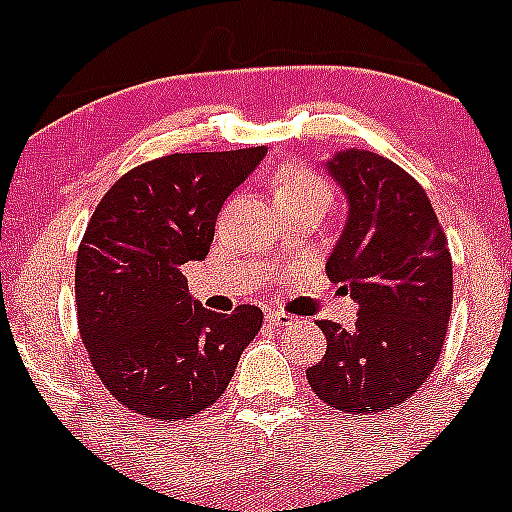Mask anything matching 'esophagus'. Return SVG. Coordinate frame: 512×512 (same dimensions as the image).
<instances>
[{"label": "esophagus", "instance_id": "esophagus-1", "mask_svg": "<svg viewBox=\"0 0 512 512\" xmlns=\"http://www.w3.org/2000/svg\"><path fill=\"white\" fill-rule=\"evenodd\" d=\"M292 320H295V317L292 315H287V312H280V310H270L267 312V322H270V325H292Z\"/></svg>", "mask_w": 512, "mask_h": 512}]
</instances>
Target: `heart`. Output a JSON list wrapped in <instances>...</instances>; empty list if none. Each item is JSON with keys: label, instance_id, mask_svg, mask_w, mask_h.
<instances>
[{"label": "heart", "instance_id": "obj_1", "mask_svg": "<svg viewBox=\"0 0 512 512\" xmlns=\"http://www.w3.org/2000/svg\"><path fill=\"white\" fill-rule=\"evenodd\" d=\"M272 195L277 207H290L307 200L332 202V190L320 175L302 165H285L272 175Z\"/></svg>", "mask_w": 512, "mask_h": 512}]
</instances>
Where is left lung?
I'll use <instances>...</instances> for the list:
<instances>
[{"label": "left lung", "instance_id": "1", "mask_svg": "<svg viewBox=\"0 0 512 512\" xmlns=\"http://www.w3.org/2000/svg\"><path fill=\"white\" fill-rule=\"evenodd\" d=\"M350 215L327 277L360 305L352 330L320 320L327 350L307 382L330 408L382 413L405 403L435 370L453 310L448 237L413 175L367 150L327 162Z\"/></svg>", "mask_w": 512, "mask_h": 512}]
</instances>
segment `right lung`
I'll return each instance as SVG.
<instances>
[{"instance_id":"right-lung-1","label":"right lung","mask_w":512,"mask_h":512,"mask_svg":"<svg viewBox=\"0 0 512 512\" xmlns=\"http://www.w3.org/2000/svg\"><path fill=\"white\" fill-rule=\"evenodd\" d=\"M265 152H175L137 165L84 230L79 335L104 388L142 418L187 420L217 403L262 327L255 305L220 315L192 300L182 265L205 260L222 202Z\"/></svg>"}]
</instances>
